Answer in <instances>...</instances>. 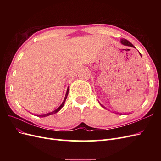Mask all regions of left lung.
I'll use <instances>...</instances> for the list:
<instances>
[{"instance_id":"left-lung-1","label":"left lung","mask_w":161,"mask_h":161,"mask_svg":"<svg viewBox=\"0 0 161 161\" xmlns=\"http://www.w3.org/2000/svg\"><path fill=\"white\" fill-rule=\"evenodd\" d=\"M121 44H123L124 46H130V47H134V46L132 44H131V43L129 41H128L127 40H125V39H121Z\"/></svg>"}]
</instances>
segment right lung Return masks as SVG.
Returning a JSON list of instances; mask_svg holds the SVG:
<instances>
[{
	"mask_svg": "<svg viewBox=\"0 0 161 161\" xmlns=\"http://www.w3.org/2000/svg\"><path fill=\"white\" fill-rule=\"evenodd\" d=\"M68 94H69V88H68V89H67V91H66V95H65V98H64V101H63V102H62V103L60 105V106L59 107V108H57L56 109H55L54 111L50 112V113H47V114H43V115H37V116H38V117H42V118H43V117H46V116H48V115H53V114H56L57 112L59 111L62 108V107L64 106V103H65L66 99V98H67Z\"/></svg>",
	"mask_w": 161,
	"mask_h": 161,
	"instance_id": "add662e5",
	"label": "right lung"
}]
</instances>
